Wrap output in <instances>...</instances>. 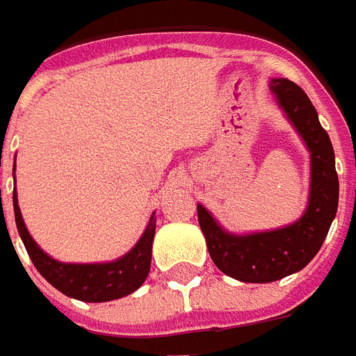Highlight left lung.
<instances>
[{"label":"left lung","instance_id":"left-lung-1","mask_svg":"<svg viewBox=\"0 0 356 356\" xmlns=\"http://www.w3.org/2000/svg\"><path fill=\"white\" fill-rule=\"evenodd\" d=\"M270 91L311 152V194L298 223L246 236L225 232L198 204V223L211 259L219 270L242 282H275L305 267L328 234L339 198L334 148L311 99L290 80H273Z\"/></svg>","mask_w":356,"mask_h":356}]
</instances>
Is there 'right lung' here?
Listing matches in <instances>:
<instances>
[{
  "mask_svg": "<svg viewBox=\"0 0 356 356\" xmlns=\"http://www.w3.org/2000/svg\"><path fill=\"white\" fill-rule=\"evenodd\" d=\"M13 208H15L17 229L32 263L51 286H55L68 298L89 301V303L112 301L131 293L145 282L152 257V240L156 232L154 213L148 221L145 234L140 236L131 252L125 254L122 259L112 263L76 265V263H60L53 259L32 240L20 216L17 193H13Z\"/></svg>",
  "mask_w": 356,
  "mask_h": 356,
  "instance_id": "1",
  "label": "right lung"
}]
</instances>
